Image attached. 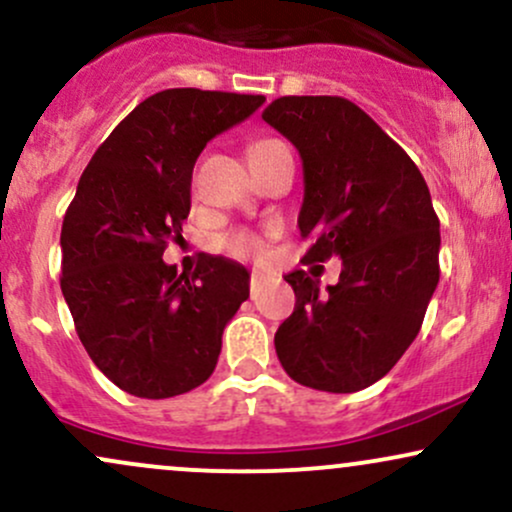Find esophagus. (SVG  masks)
<instances>
[{
  "label": "esophagus",
  "instance_id": "obj_1",
  "mask_svg": "<svg viewBox=\"0 0 512 512\" xmlns=\"http://www.w3.org/2000/svg\"><path fill=\"white\" fill-rule=\"evenodd\" d=\"M267 281H269V276H264L262 272H252L250 274V293H252V296H257V293H260L264 286H267Z\"/></svg>",
  "mask_w": 512,
  "mask_h": 512
}]
</instances>
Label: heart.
<instances>
[{
    "mask_svg": "<svg viewBox=\"0 0 512 512\" xmlns=\"http://www.w3.org/2000/svg\"><path fill=\"white\" fill-rule=\"evenodd\" d=\"M272 142H276V139H260V142L250 144V149H260V146L272 144ZM219 245H221V250L226 252V255L238 257V260H257V257L264 255V240L257 236V233L243 231V228H238V231H231V233H226V236H221Z\"/></svg>",
    "mask_w": 512,
    "mask_h": 512,
    "instance_id": "1",
    "label": "heart"
}]
</instances>
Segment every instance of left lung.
Returning a JSON list of instances; mask_svg holds the SVG:
<instances>
[{
    "label": "left lung",
    "mask_w": 512,
    "mask_h": 512,
    "mask_svg": "<svg viewBox=\"0 0 512 512\" xmlns=\"http://www.w3.org/2000/svg\"><path fill=\"white\" fill-rule=\"evenodd\" d=\"M262 120L303 158L298 228L313 238L303 260H342L327 293L303 269L284 276L296 308L274 334L276 356L305 387L358 392L409 349L438 286L431 192L407 151L346 98H276Z\"/></svg>",
    "instance_id": "1"
}]
</instances>
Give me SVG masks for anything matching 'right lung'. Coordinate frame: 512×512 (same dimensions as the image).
<instances>
[{"label": "right lung", "mask_w": 512, "mask_h": 512, "mask_svg": "<svg viewBox=\"0 0 512 512\" xmlns=\"http://www.w3.org/2000/svg\"><path fill=\"white\" fill-rule=\"evenodd\" d=\"M264 96L166 88L98 146L62 223V293L76 334L120 390L166 399L214 373L221 334L250 296L238 262L204 255L185 276L163 262L182 238L190 182L209 139L250 117Z\"/></svg>", "instance_id": "obj_1"}]
</instances>
